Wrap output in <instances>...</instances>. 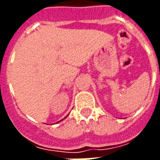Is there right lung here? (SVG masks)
<instances>
[{
	"mask_svg": "<svg viewBox=\"0 0 160 160\" xmlns=\"http://www.w3.org/2000/svg\"><path fill=\"white\" fill-rule=\"evenodd\" d=\"M67 116H68V115H67ZM67 116H66V117H67ZM66 117H65V118H64V119H65V118H66ZM61 119V120H60V121H58L57 123H59V122H60V121H62V120H63V119Z\"/></svg>",
	"mask_w": 160,
	"mask_h": 160,
	"instance_id": "obj_1",
	"label": "right lung"
}]
</instances>
